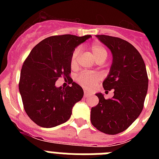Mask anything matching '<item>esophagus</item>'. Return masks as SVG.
Instances as JSON below:
<instances>
[{
    "label": "esophagus",
    "mask_w": 159,
    "mask_h": 159,
    "mask_svg": "<svg viewBox=\"0 0 159 159\" xmlns=\"http://www.w3.org/2000/svg\"><path fill=\"white\" fill-rule=\"evenodd\" d=\"M84 97H88V96H90V95H91V94L89 93V92H87V91H84Z\"/></svg>",
    "instance_id": "1"
}]
</instances>
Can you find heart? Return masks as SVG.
<instances>
[{"instance_id":"1","label":"heart","mask_w":159,"mask_h":159,"mask_svg":"<svg viewBox=\"0 0 159 159\" xmlns=\"http://www.w3.org/2000/svg\"><path fill=\"white\" fill-rule=\"evenodd\" d=\"M91 50H92L94 57H95L97 62L101 61V60L104 61L107 57V50L99 43L92 44V47H91ZM80 48H77L74 50V52L71 54V60H70L71 67L72 68L76 67L77 64H78L79 58H80ZM98 80H99V76L98 75L89 72L82 73L78 77L79 83L87 89H91Z\"/></svg>"}]
</instances>
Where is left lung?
I'll use <instances>...</instances> for the list:
<instances>
[{"label":"left lung","mask_w":159,"mask_h":159,"mask_svg":"<svg viewBox=\"0 0 159 159\" xmlns=\"http://www.w3.org/2000/svg\"><path fill=\"white\" fill-rule=\"evenodd\" d=\"M111 50L112 64L102 82L105 90L114 89V96L105 99L96 93L99 103L91 110V122L97 130L116 134L128 128L141 114L148 89L145 63L137 49L126 40L96 35Z\"/></svg>","instance_id":"left-lung-1"}]
</instances>
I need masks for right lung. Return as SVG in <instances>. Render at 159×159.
Instances as JSON below:
<instances>
[{"label":"right lung","mask_w":159,"mask_h":159,"mask_svg":"<svg viewBox=\"0 0 159 159\" xmlns=\"http://www.w3.org/2000/svg\"><path fill=\"white\" fill-rule=\"evenodd\" d=\"M90 35H61L48 37L36 44L22 66L19 91L25 112L36 124L57 127L70 119L72 108L84 96L76 83L64 88L56 86L60 77L71 80V57Z\"/></svg>","instance_id":"right-lung-1"}]
</instances>
